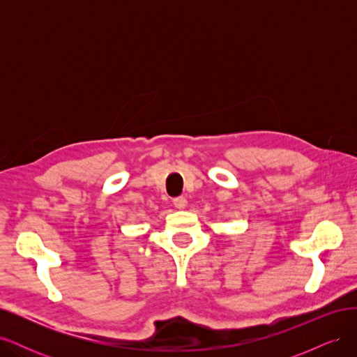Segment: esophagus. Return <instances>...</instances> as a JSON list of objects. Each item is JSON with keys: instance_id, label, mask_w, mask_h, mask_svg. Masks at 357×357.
I'll return each instance as SVG.
<instances>
[{"instance_id": "1", "label": "esophagus", "mask_w": 357, "mask_h": 357, "mask_svg": "<svg viewBox=\"0 0 357 357\" xmlns=\"http://www.w3.org/2000/svg\"><path fill=\"white\" fill-rule=\"evenodd\" d=\"M172 204H174V207H176V208L183 210V208H186L188 201H186V198H185V197H177V198L172 199Z\"/></svg>"}]
</instances>
